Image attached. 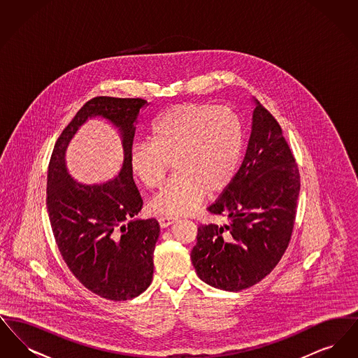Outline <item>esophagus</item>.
I'll list each match as a JSON object with an SVG mask.
<instances>
[{
  "label": "esophagus",
  "mask_w": 358,
  "mask_h": 358,
  "mask_svg": "<svg viewBox=\"0 0 358 358\" xmlns=\"http://www.w3.org/2000/svg\"><path fill=\"white\" fill-rule=\"evenodd\" d=\"M177 220H178V219L174 217V216H161V217L158 219V222H159L161 228H166V227H169L171 224H174Z\"/></svg>",
  "instance_id": "obj_1"
}]
</instances>
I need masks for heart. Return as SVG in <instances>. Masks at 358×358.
<instances>
[{
    "label": "heart",
    "mask_w": 358,
    "mask_h": 358,
    "mask_svg": "<svg viewBox=\"0 0 358 358\" xmlns=\"http://www.w3.org/2000/svg\"><path fill=\"white\" fill-rule=\"evenodd\" d=\"M243 149V123L228 106L184 103L154 122L150 142L130 152V166L148 187H161L171 162L169 182L150 201L159 215H185L204 200L206 192L222 190L238 171Z\"/></svg>",
    "instance_id": "1"
}]
</instances>
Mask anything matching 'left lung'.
<instances>
[{
    "instance_id": "left-lung-1",
    "label": "left lung",
    "mask_w": 358,
    "mask_h": 358,
    "mask_svg": "<svg viewBox=\"0 0 358 358\" xmlns=\"http://www.w3.org/2000/svg\"><path fill=\"white\" fill-rule=\"evenodd\" d=\"M301 176L282 127L256 101L245 157L220 197L206 208L225 225H200L190 257L212 287L248 289L273 271L289 247Z\"/></svg>"
}]
</instances>
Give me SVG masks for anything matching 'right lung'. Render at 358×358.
Instances as JSON below:
<instances>
[{
	"label": "right lung",
	"mask_w": 358,
	"mask_h": 358,
	"mask_svg": "<svg viewBox=\"0 0 358 358\" xmlns=\"http://www.w3.org/2000/svg\"><path fill=\"white\" fill-rule=\"evenodd\" d=\"M146 103L141 98H92L57 138L48 165L47 209L57 248L85 289L114 302L141 295L153 279L159 224L134 219L143 201L130 166L134 124ZM91 116H103L120 129L125 153L119 177L99 186L73 182L64 161L70 138Z\"/></svg>",
	"instance_id": "obj_1"
}]
</instances>
